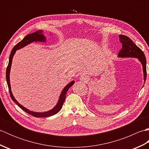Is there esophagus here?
Masks as SVG:
<instances>
[{
    "instance_id": "1",
    "label": "esophagus",
    "mask_w": 149,
    "mask_h": 149,
    "mask_svg": "<svg viewBox=\"0 0 149 149\" xmlns=\"http://www.w3.org/2000/svg\"><path fill=\"white\" fill-rule=\"evenodd\" d=\"M79 80L83 81V82H84V83H86V82H87L88 80H89V77H88L85 74H82L81 75L79 76Z\"/></svg>"
}]
</instances>
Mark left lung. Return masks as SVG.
Listing matches in <instances>:
<instances>
[{
    "label": "left lung",
    "instance_id": "8db88e82",
    "mask_svg": "<svg viewBox=\"0 0 149 149\" xmlns=\"http://www.w3.org/2000/svg\"><path fill=\"white\" fill-rule=\"evenodd\" d=\"M120 42L122 44V49L119 52L118 57L122 58H137L141 63L143 68L144 84L146 81L147 70H146V58L143 52L135 45L134 42L129 37L124 35H119ZM143 87V85L142 88Z\"/></svg>",
    "mask_w": 149,
    "mask_h": 149
}]
</instances>
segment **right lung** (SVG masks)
<instances>
[{"label": "right lung", "instance_id": "right-lung-1", "mask_svg": "<svg viewBox=\"0 0 149 149\" xmlns=\"http://www.w3.org/2000/svg\"><path fill=\"white\" fill-rule=\"evenodd\" d=\"M47 38L43 34V32L42 30H38L34 32L33 33H31L29 34H27V35L22 40L21 42L18 43L17 45H16L13 49H12L10 56H9V63L8 65L7 69H6V81H7V84L9 88V94H10V96L11 99L14 101V102L17 104V105L20 107V108L24 110V111L26 113H29V115H32L33 116L37 117V118H42V117H48V116H51L54 115H56V113H58L63 107V104L65 102V98H66V93L67 92L68 89L70 88L73 84H74V81H71L70 83H68L65 87L63 88L62 90L61 94H60V96L59 98V100L58 101V103L56 104V105L53 107L52 109L49 111H47L45 112H35L33 111H31L28 109L26 107H25L19 103L18 101L15 99L12 93L11 89V84H10V79H9V75H10V70H11V64H12V61H13V58L15 55V52H17V50L20 49L23 47L27 46L29 44L33 43V42H43L45 43L46 42Z\"/></svg>", "mask_w": 149, "mask_h": 149}]
</instances>
